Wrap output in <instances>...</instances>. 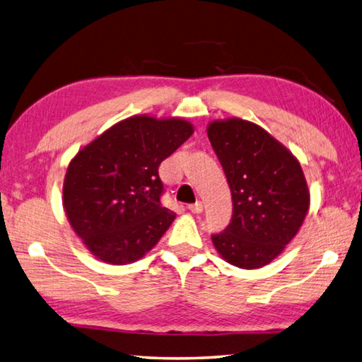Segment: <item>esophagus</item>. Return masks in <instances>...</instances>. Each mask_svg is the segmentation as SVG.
<instances>
[{
	"label": "esophagus",
	"instance_id": "34e87169",
	"mask_svg": "<svg viewBox=\"0 0 362 362\" xmlns=\"http://www.w3.org/2000/svg\"><path fill=\"white\" fill-rule=\"evenodd\" d=\"M188 210L192 214H201L202 212V202L198 201V202H194V204H188Z\"/></svg>",
	"mask_w": 362,
	"mask_h": 362
}]
</instances>
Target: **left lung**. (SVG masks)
Instances as JSON below:
<instances>
[{"label": "left lung", "instance_id": "left-lung-1", "mask_svg": "<svg viewBox=\"0 0 362 362\" xmlns=\"http://www.w3.org/2000/svg\"><path fill=\"white\" fill-rule=\"evenodd\" d=\"M207 136L233 196L231 223L212 235L216 252L240 269L266 266L307 215L310 193L300 164L266 129L242 118L212 122Z\"/></svg>", "mask_w": 362, "mask_h": 362}]
</instances>
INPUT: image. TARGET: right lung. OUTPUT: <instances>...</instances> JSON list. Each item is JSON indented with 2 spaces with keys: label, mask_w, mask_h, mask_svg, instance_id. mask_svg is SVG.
Wrapping results in <instances>:
<instances>
[{
  "label": "right lung",
  "mask_w": 362,
  "mask_h": 362,
  "mask_svg": "<svg viewBox=\"0 0 362 362\" xmlns=\"http://www.w3.org/2000/svg\"><path fill=\"white\" fill-rule=\"evenodd\" d=\"M192 134L182 118L134 115L78 150L64 175L63 206L91 255L122 266L158 244L175 218L160 201L158 168Z\"/></svg>",
  "instance_id": "obj_1"
}]
</instances>
